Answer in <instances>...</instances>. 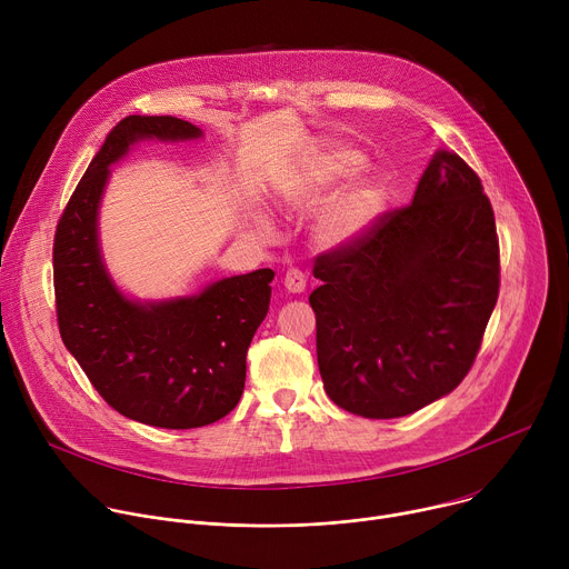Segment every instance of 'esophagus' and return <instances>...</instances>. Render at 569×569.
<instances>
[{
  "label": "esophagus",
  "mask_w": 569,
  "mask_h": 569,
  "mask_svg": "<svg viewBox=\"0 0 569 569\" xmlns=\"http://www.w3.org/2000/svg\"><path fill=\"white\" fill-rule=\"evenodd\" d=\"M283 286H286L288 292L299 295V292L306 290V274L301 270H297V268H290L286 272V277H283Z\"/></svg>",
  "instance_id": "34e87169"
}]
</instances>
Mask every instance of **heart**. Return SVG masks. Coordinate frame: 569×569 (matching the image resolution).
I'll return each mask as SVG.
<instances>
[{
	"label": "heart",
	"mask_w": 569,
	"mask_h": 569,
	"mask_svg": "<svg viewBox=\"0 0 569 569\" xmlns=\"http://www.w3.org/2000/svg\"><path fill=\"white\" fill-rule=\"evenodd\" d=\"M360 166L363 157L347 147H336L327 151L313 170V181L318 188H331L342 179L351 177ZM386 203V188L375 177L353 179L340 197L316 222V240L320 247L338 249L363 236L375 220L381 216ZM258 229H266V222L258 220Z\"/></svg>",
	"instance_id": "heart-1"
}]
</instances>
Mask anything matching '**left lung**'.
I'll return each mask as SVG.
<instances>
[{"instance_id": "1", "label": "left lung", "mask_w": 569, "mask_h": 569, "mask_svg": "<svg viewBox=\"0 0 569 569\" xmlns=\"http://www.w3.org/2000/svg\"><path fill=\"white\" fill-rule=\"evenodd\" d=\"M308 297L333 403L403 418L468 377L499 297V240L481 179L440 149L416 197L316 258Z\"/></svg>"}]
</instances>
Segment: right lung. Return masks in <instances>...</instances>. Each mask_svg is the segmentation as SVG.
<instances>
[{
	"label": "right lung",
	"instance_id": "1",
	"mask_svg": "<svg viewBox=\"0 0 569 569\" xmlns=\"http://www.w3.org/2000/svg\"><path fill=\"white\" fill-rule=\"evenodd\" d=\"M172 116H129L113 127L74 188L54 236V292L63 345L120 416L161 429L213 425L244 388L247 349L270 308L263 268L168 301L127 299L99 253L97 211L109 166L140 138L190 140Z\"/></svg>",
	"mask_w": 569,
	"mask_h": 569
}]
</instances>
